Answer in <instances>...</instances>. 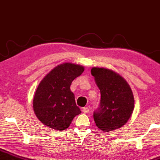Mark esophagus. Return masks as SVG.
Segmentation results:
<instances>
[{
	"instance_id": "esophagus-1",
	"label": "esophagus",
	"mask_w": 160,
	"mask_h": 160,
	"mask_svg": "<svg viewBox=\"0 0 160 160\" xmlns=\"http://www.w3.org/2000/svg\"><path fill=\"white\" fill-rule=\"evenodd\" d=\"M82 111L84 112V113H88L89 112V108L88 107H85L82 109Z\"/></svg>"
}]
</instances>
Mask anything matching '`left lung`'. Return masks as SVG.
Listing matches in <instances>:
<instances>
[{
  "label": "left lung",
  "instance_id": "1",
  "mask_svg": "<svg viewBox=\"0 0 160 160\" xmlns=\"http://www.w3.org/2000/svg\"><path fill=\"white\" fill-rule=\"evenodd\" d=\"M91 74L101 93V101L93 112L98 128L110 132L121 128L133 112V93L125 79L109 69L93 67Z\"/></svg>",
  "mask_w": 160,
  "mask_h": 160
}]
</instances>
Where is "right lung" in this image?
<instances>
[{
    "label": "right lung",
    "mask_w": 160,
    "mask_h": 160,
    "mask_svg": "<svg viewBox=\"0 0 160 160\" xmlns=\"http://www.w3.org/2000/svg\"><path fill=\"white\" fill-rule=\"evenodd\" d=\"M82 66L63 63L55 67L41 80L33 97V108L37 118L51 129H67L77 115L81 112L76 105L70 86L84 71Z\"/></svg>",
    "instance_id": "add662e5"
}]
</instances>
